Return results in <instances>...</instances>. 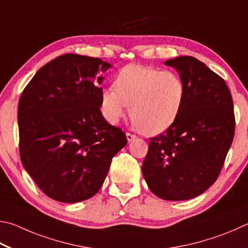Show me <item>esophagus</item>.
I'll return each instance as SVG.
<instances>
[{
  "label": "esophagus",
  "mask_w": 248,
  "mask_h": 248,
  "mask_svg": "<svg viewBox=\"0 0 248 248\" xmlns=\"http://www.w3.org/2000/svg\"><path fill=\"white\" fill-rule=\"evenodd\" d=\"M126 138H127V141H133L134 140H135L136 136L133 135V134H129V133H126Z\"/></svg>",
  "instance_id": "1"
}]
</instances>
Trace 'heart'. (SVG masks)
Instances as JSON below:
<instances>
[{
  "label": "heart",
  "instance_id": "b5f03b06",
  "mask_svg": "<svg viewBox=\"0 0 248 248\" xmlns=\"http://www.w3.org/2000/svg\"><path fill=\"white\" fill-rule=\"evenodd\" d=\"M114 89H104L100 110L104 119L115 125L129 111L138 128L149 136L162 134L181 115L186 87L179 74L140 64H128L115 76Z\"/></svg>",
  "mask_w": 248,
  "mask_h": 248
}]
</instances>
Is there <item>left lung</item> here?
<instances>
[{
  "mask_svg": "<svg viewBox=\"0 0 248 248\" xmlns=\"http://www.w3.org/2000/svg\"><path fill=\"white\" fill-rule=\"evenodd\" d=\"M164 64L183 78L185 103L172 127L150 140L141 171L155 196L187 201L206 192L223 167L235 128L232 95L222 78L193 56Z\"/></svg>",
  "mask_w": 248,
  "mask_h": 248,
  "instance_id": "1",
  "label": "left lung"
}]
</instances>
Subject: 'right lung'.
Wrapping results in <instances>:
<instances>
[{
  "label": "right lung",
  "instance_id": "1",
  "mask_svg": "<svg viewBox=\"0 0 248 248\" xmlns=\"http://www.w3.org/2000/svg\"><path fill=\"white\" fill-rule=\"evenodd\" d=\"M98 58L64 54L41 67L18 103L19 153L46 196L75 203L101 187L111 160L127 144L100 111L103 73Z\"/></svg>",
  "mask_w": 248,
  "mask_h": 248
}]
</instances>
